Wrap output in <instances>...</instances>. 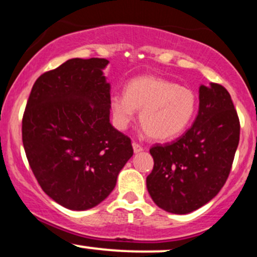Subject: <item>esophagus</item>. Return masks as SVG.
<instances>
[{"label": "esophagus", "instance_id": "1", "mask_svg": "<svg viewBox=\"0 0 257 257\" xmlns=\"http://www.w3.org/2000/svg\"><path fill=\"white\" fill-rule=\"evenodd\" d=\"M133 150H134V152L135 153H139V152H141V151H144V147L140 145V144H138V143H133Z\"/></svg>", "mask_w": 257, "mask_h": 257}]
</instances>
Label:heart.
Listing matches in <instances>:
<instances>
[{
    "label": "heart",
    "mask_w": 257,
    "mask_h": 257,
    "mask_svg": "<svg viewBox=\"0 0 257 257\" xmlns=\"http://www.w3.org/2000/svg\"><path fill=\"white\" fill-rule=\"evenodd\" d=\"M197 107L194 93L169 79L157 76H141L132 79L124 95H113L110 108L114 125L128 128L135 110L144 131L155 140H168L187 128Z\"/></svg>",
    "instance_id": "heart-1"
}]
</instances>
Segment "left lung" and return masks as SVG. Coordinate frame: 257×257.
Listing matches in <instances>:
<instances>
[{
  "label": "left lung",
  "mask_w": 257,
  "mask_h": 257,
  "mask_svg": "<svg viewBox=\"0 0 257 257\" xmlns=\"http://www.w3.org/2000/svg\"><path fill=\"white\" fill-rule=\"evenodd\" d=\"M239 134V118L226 88L200 85L193 125L173 143L150 149L155 164L146 185L153 202L168 213L188 214L213 199L231 172Z\"/></svg>",
  "instance_id": "left-lung-1"
}]
</instances>
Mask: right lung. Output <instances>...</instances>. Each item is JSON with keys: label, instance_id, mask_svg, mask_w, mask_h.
Masks as SVG:
<instances>
[{"label": "right lung", "instance_id": "1", "mask_svg": "<svg viewBox=\"0 0 257 257\" xmlns=\"http://www.w3.org/2000/svg\"><path fill=\"white\" fill-rule=\"evenodd\" d=\"M108 60L70 59L36 79L23 116V145L44 193L87 210L112 192L133 156L131 138L110 123Z\"/></svg>", "mask_w": 257, "mask_h": 257}]
</instances>
